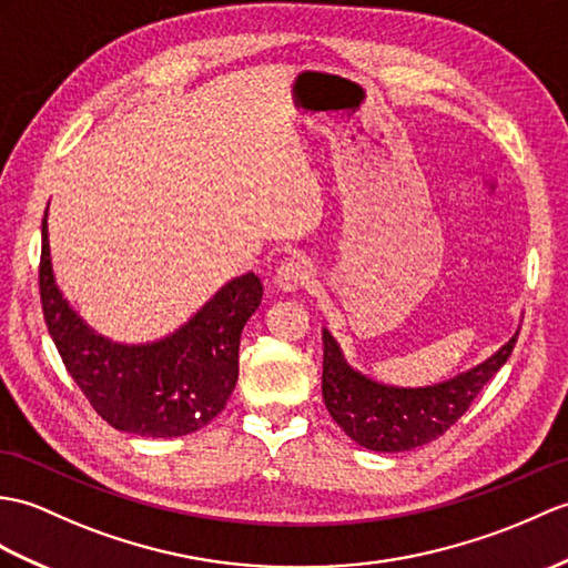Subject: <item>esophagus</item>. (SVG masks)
Returning <instances> with one entry per match:
<instances>
[{
	"instance_id": "1",
	"label": "esophagus",
	"mask_w": 568,
	"mask_h": 568,
	"mask_svg": "<svg viewBox=\"0 0 568 568\" xmlns=\"http://www.w3.org/2000/svg\"><path fill=\"white\" fill-rule=\"evenodd\" d=\"M312 281V266L307 261L290 258L283 266L275 271V287L283 290V293H297L302 285Z\"/></svg>"
}]
</instances>
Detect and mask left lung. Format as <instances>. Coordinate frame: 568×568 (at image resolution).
<instances>
[{"instance_id": "left-lung-1", "label": "left lung", "mask_w": 568, "mask_h": 568, "mask_svg": "<svg viewBox=\"0 0 568 568\" xmlns=\"http://www.w3.org/2000/svg\"><path fill=\"white\" fill-rule=\"evenodd\" d=\"M518 332L484 363L426 387H397L353 367L324 328L322 394L328 414L351 440L375 453H404L426 445L463 416L474 397L510 358Z\"/></svg>"}]
</instances>
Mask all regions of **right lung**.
I'll return each mask as SVG.
<instances>
[{"label": "right lung", "mask_w": 568, "mask_h": 568, "mask_svg": "<svg viewBox=\"0 0 568 568\" xmlns=\"http://www.w3.org/2000/svg\"><path fill=\"white\" fill-rule=\"evenodd\" d=\"M41 302L48 332L68 373L94 412L140 438H181L213 420L240 377L242 328L263 287L248 271L224 283L174 332L144 344H123L99 334L62 295L43 217Z\"/></svg>", "instance_id": "1"}]
</instances>
